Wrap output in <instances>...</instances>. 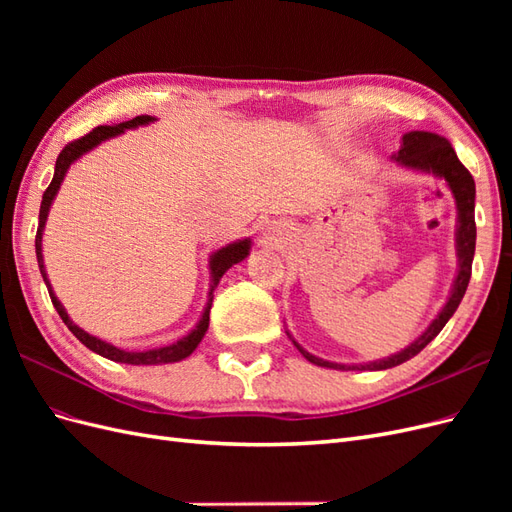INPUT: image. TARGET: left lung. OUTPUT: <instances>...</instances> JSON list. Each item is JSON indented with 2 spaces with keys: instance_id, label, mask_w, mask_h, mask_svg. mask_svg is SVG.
Masks as SVG:
<instances>
[{
  "instance_id": "left-lung-1",
  "label": "left lung",
  "mask_w": 512,
  "mask_h": 512,
  "mask_svg": "<svg viewBox=\"0 0 512 512\" xmlns=\"http://www.w3.org/2000/svg\"><path fill=\"white\" fill-rule=\"evenodd\" d=\"M391 160L404 170L431 175V177L444 181L446 188L451 190V194L455 198V207H457V226H455L457 273H455L451 292H448L446 303L442 305L438 316L429 322V327L421 335H418L412 344H408L404 350L384 356V359H378V361L346 365V363H333L327 359H320V356L307 352L297 342V339L290 335V331H286V335L292 339V344L297 346V350L305 356L309 363H314L318 367H329V369H339V371H348V369L380 371V369H389V367L410 361L412 356H416L431 342V339H436V335L444 329V324L451 320L453 314L457 312L463 294H466V290H468L474 250H476V222H474L476 185H474L472 175L468 173V168L459 162L453 145L448 143L444 136H440L436 132H425V130L406 132L404 138H401L399 151L393 153Z\"/></svg>"
}]
</instances>
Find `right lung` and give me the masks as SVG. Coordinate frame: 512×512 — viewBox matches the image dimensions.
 I'll return each mask as SVG.
<instances>
[{
  "label": "right lung",
  "instance_id": "1",
  "mask_svg": "<svg viewBox=\"0 0 512 512\" xmlns=\"http://www.w3.org/2000/svg\"><path fill=\"white\" fill-rule=\"evenodd\" d=\"M158 117L153 115H138L130 121H123V123H115V126H98L94 132H89L87 136L79 138V141H74L70 145L64 147V151L59 153V158L55 162V175L49 188L42 194V203H40V224H38V232H36V258H38V267L42 273V280L49 288L51 294V301L57 309V314L61 316V320L66 322V327L74 333V337L79 339L83 346H87L91 352H96L108 361H115V363H128V365H166V363H179L183 359H188V356L198 348V344L203 342V337L209 329V312H211V303H213V290L218 288L222 275L230 269L235 267L237 262L245 260L250 256L252 250V239L245 237V239H237L232 241L220 250L211 252L209 260H207V269H209V292H207V303L203 307V314H200L198 322L194 327L185 333L183 337H179L177 342L173 344H166V346H158V348H149V350H123L111 342H104V339L96 337L87 333L85 329H81L79 324H74L72 318L68 316L66 307L61 305V301L57 299V294L49 282V273H46L44 267V254H42V235H44V226L46 220H49V211L53 207V200L59 194L61 183H64L68 170L74 162H79L83 156H87L89 151H94L96 147H100L104 141H111L115 136H121L126 130H136V128H143V126H151V123H156Z\"/></svg>",
  "mask_w": 512,
  "mask_h": 512
}]
</instances>
